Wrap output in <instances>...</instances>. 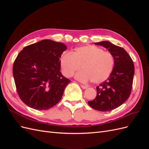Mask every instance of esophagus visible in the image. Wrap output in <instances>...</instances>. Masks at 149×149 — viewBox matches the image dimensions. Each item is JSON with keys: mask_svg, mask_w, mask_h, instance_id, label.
Listing matches in <instances>:
<instances>
[{"mask_svg": "<svg viewBox=\"0 0 149 149\" xmlns=\"http://www.w3.org/2000/svg\"><path fill=\"white\" fill-rule=\"evenodd\" d=\"M80 86H81V87L83 89H87L88 88V86H85V85H83V84H80Z\"/></svg>", "mask_w": 149, "mask_h": 149, "instance_id": "1", "label": "esophagus"}]
</instances>
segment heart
<instances>
[{"label":"heart","mask_w":149,"mask_h":149,"mask_svg":"<svg viewBox=\"0 0 149 149\" xmlns=\"http://www.w3.org/2000/svg\"><path fill=\"white\" fill-rule=\"evenodd\" d=\"M60 65L66 77H72L82 67L83 71L76 74V78L82 82L91 81L99 84L110 76L114 69V58L109 52L88 45L77 48L72 53H63Z\"/></svg>","instance_id":"heart-1"}]
</instances>
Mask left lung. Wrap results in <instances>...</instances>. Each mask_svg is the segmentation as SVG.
<instances>
[{"label": "left lung", "mask_w": 149, "mask_h": 149, "mask_svg": "<svg viewBox=\"0 0 149 149\" xmlns=\"http://www.w3.org/2000/svg\"><path fill=\"white\" fill-rule=\"evenodd\" d=\"M108 49L114 58V66L110 76L96 87L97 96L88 101L93 109L109 111L127 101L131 93L134 74V63L128 53L120 47L107 41L94 43Z\"/></svg>", "instance_id": "8db88e82"}]
</instances>
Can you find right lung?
Listing matches in <instances>:
<instances>
[{
	"instance_id": "obj_1",
	"label": "right lung",
	"mask_w": 149,
	"mask_h": 149,
	"mask_svg": "<svg viewBox=\"0 0 149 149\" xmlns=\"http://www.w3.org/2000/svg\"><path fill=\"white\" fill-rule=\"evenodd\" d=\"M66 46L50 40L30 45L19 53L13 65L18 94L26 105L47 110L59 102L71 81L60 72V58Z\"/></svg>"
}]
</instances>
